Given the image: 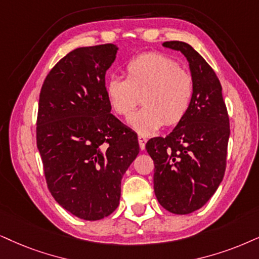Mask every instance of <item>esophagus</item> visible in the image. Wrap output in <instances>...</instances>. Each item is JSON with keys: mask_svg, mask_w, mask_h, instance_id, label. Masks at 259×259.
<instances>
[{"mask_svg": "<svg viewBox=\"0 0 259 259\" xmlns=\"http://www.w3.org/2000/svg\"><path fill=\"white\" fill-rule=\"evenodd\" d=\"M137 139H139V143H140V148L141 149H145V147H146V143H147V139L145 136H142V135H139V137H137Z\"/></svg>", "mask_w": 259, "mask_h": 259, "instance_id": "1", "label": "esophagus"}]
</instances>
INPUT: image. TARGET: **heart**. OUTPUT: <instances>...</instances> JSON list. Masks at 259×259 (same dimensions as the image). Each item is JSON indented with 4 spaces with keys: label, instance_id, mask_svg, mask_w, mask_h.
Wrapping results in <instances>:
<instances>
[{
    "label": "heart",
    "instance_id": "1",
    "mask_svg": "<svg viewBox=\"0 0 259 259\" xmlns=\"http://www.w3.org/2000/svg\"><path fill=\"white\" fill-rule=\"evenodd\" d=\"M125 76L106 81V98L114 112L124 117L140 100L145 104L129 119L139 133L152 134L165 123L175 125L188 113L194 98V77L173 58L158 52L140 55L126 63Z\"/></svg>",
    "mask_w": 259,
    "mask_h": 259
}]
</instances>
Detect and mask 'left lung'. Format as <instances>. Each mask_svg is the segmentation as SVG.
<instances>
[{
	"mask_svg": "<svg viewBox=\"0 0 259 259\" xmlns=\"http://www.w3.org/2000/svg\"><path fill=\"white\" fill-rule=\"evenodd\" d=\"M162 47L181 51L189 62L195 92L185 117L166 137H153L146 149L154 161V192L173 214L202 208L224 178L230 118L220 81L201 55L184 41Z\"/></svg>",
	"mask_w": 259,
	"mask_h": 259,
	"instance_id": "obj_1",
	"label": "left lung"
}]
</instances>
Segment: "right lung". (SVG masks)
I'll return each mask as SVG.
<instances>
[{
	"label": "right lung",
	"instance_id": "add662e5",
	"mask_svg": "<svg viewBox=\"0 0 259 259\" xmlns=\"http://www.w3.org/2000/svg\"><path fill=\"white\" fill-rule=\"evenodd\" d=\"M114 44L77 48L42 83L37 147L48 188L75 217L96 221L116 210L120 181L140 152L135 132L111 113L105 74Z\"/></svg>",
	"mask_w": 259,
	"mask_h": 259
}]
</instances>
